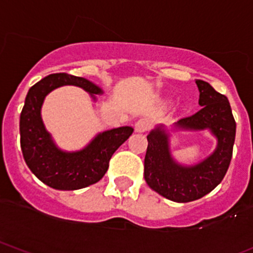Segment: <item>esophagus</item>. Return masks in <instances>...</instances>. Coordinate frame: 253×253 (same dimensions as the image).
<instances>
[{
    "label": "esophagus",
    "mask_w": 253,
    "mask_h": 253,
    "mask_svg": "<svg viewBox=\"0 0 253 253\" xmlns=\"http://www.w3.org/2000/svg\"><path fill=\"white\" fill-rule=\"evenodd\" d=\"M135 132H138V133H144V132H147L149 128H150V121H149L148 119H140L138 120L137 122H135Z\"/></svg>",
    "instance_id": "34e87169"
}]
</instances>
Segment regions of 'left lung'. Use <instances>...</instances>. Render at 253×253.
I'll return each instance as SVG.
<instances>
[{
  "label": "left lung",
  "instance_id": "1",
  "mask_svg": "<svg viewBox=\"0 0 253 253\" xmlns=\"http://www.w3.org/2000/svg\"><path fill=\"white\" fill-rule=\"evenodd\" d=\"M203 108L191 116L180 119L177 127L184 129H210L217 138L211 156L194 166H182L171 156L169 134L158 127L148 134L144 159V178L149 187L175 203H189L209 194L222 182L233 156L236 124L228 98L214 91L203 80H196Z\"/></svg>",
  "mask_w": 253,
  "mask_h": 253
}]
</instances>
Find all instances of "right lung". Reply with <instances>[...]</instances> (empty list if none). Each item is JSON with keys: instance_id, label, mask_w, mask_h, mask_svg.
I'll use <instances>...</instances> for the list:
<instances>
[{"instance_id": "obj_1", "label": "right lung", "mask_w": 253, "mask_h": 253, "mask_svg": "<svg viewBox=\"0 0 253 253\" xmlns=\"http://www.w3.org/2000/svg\"><path fill=\"white\" fill-rule=\"evenodd\" d=\"M65 84L84 88L92 97L102 89L88 80L65 73L52 74L29 89L20 114V147L29 169L53 189L78 190L94 184L108 171L109 161L133 132L132 127L99 133L86 148L66 153L55 147L41 119V106L50 91Z\"/></svg>"}]
</instances>
